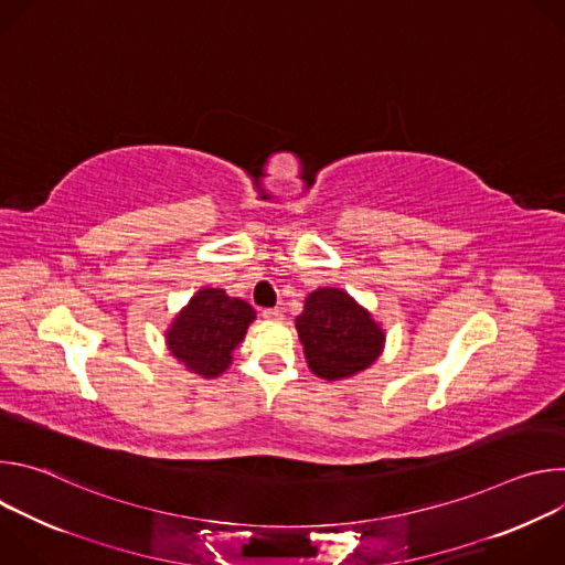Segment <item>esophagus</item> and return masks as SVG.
Masks as SVG:
<instances>
[{"label":"esophagus","instance_id":"obj_1","mask_svg":"<svg viewBox=\"0 0 565 565\" xmlns=\"http://www.w3.org/2000/svg\"><path fill=\"white\" fill-rule=\"evenodd\" d=\"M262 317H264L266 321H279V319H284V312H281L279 308H264V310H262Z\"/></svg>","mask_w":565,"mask_h":565}]
</instances>
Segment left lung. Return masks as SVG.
Listing matches in <instances>:
<instances>
[{"mask_svg": "<svg viewBox=\"0 0 565 565\" xmlns=\"http://www.w3.org/2000/svg\"><path fill=\"white\" fill-rule=\"evenodd\" d=\"M308 369L321 380H347L369 369L384 349L371 312L340 288H317L295 319Z\"/></svg>", "mask_w": 565, "mask_h": 565, "instance_id": "8db88e82", "label": "left lung"}]
</instances>
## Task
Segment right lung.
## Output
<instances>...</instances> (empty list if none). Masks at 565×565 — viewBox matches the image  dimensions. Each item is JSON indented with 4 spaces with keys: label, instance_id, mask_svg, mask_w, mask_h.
I'll list each match as a JSON object with an SVG mask.
<instances>
[{
    "label": "right lung",
    "instance_id": "add662e5",
    "mask_svg": "<svg viewBox=\"0 0 565 565\" xmlns=\"http://www.w3.org/2000/svg\"><path fill=\"white\" fill-rule=\"evenodd\" d=\"M253 321L255 310L248 301L227 297L221 288H201L174 317L166 342L188 371L216 377L232 364V353Z\"/></svg>",
    "mask_w": 565,
    "mask_h": 565
}]
</instances>
